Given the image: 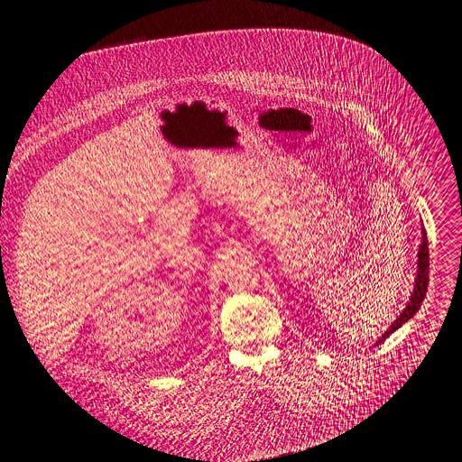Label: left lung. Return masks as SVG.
I'll return each mask as SVG.
<instances>
[{
    "instance_id": "left-lung-1",
    "label": "left lung",
    "mask_w": 462,
    "mask_h": 462,
    "mask_svg": "<svg viewBox=\"0 0 462 462\" xmlns=\"http://www.w3.org/2000/svg\"><path fill=\"white\" fill-rule=\"evenodd\" d=\"M427 284H429V243H427V234L425 228H421V245L418 251V271H416V279H414V290L412 295L405 306V310L397 316V319L388 327V330L379 337L375 342V346H379L381 342H384L386 337L397 330L399 327H403L409 319L414 318V314L420 310V306L423 302V297L427 293Z\"/></svg>"
}]
</instances>
